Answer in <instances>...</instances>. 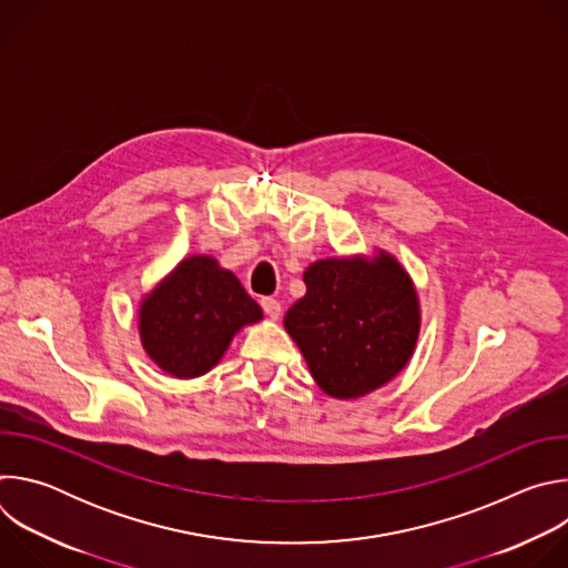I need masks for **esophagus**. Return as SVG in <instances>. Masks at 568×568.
I'll return each instance as SVG.
<instances>
[{
  "label": "esophagus",
  "mask_w": 568,
  "mask_h": 568,
  "mask_svg": "<svg viewBox=\"0 0 568 568\" xmlns=\"http://www.w3.org/2000/svg\"><path fill=\"white\" fill-rule=\"evenodd\" d=\"M261 305H263V312L270 316V318H278L281 316V303L272 296H265L261 298Z\"/></svg>",
  "instance_id": "obj_1"
}]
</instances>
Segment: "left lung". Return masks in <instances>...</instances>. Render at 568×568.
Returning a JSON list of instances; mask_svg holds the SVG:
<instances>
[{
    "instance_id": "left-lung-1",
    "label": "left lung",
    "mask_w": 568,
    "mask_h": 568,
    "mask_svg": "<svg viewBox=\"0 0 568 568\" xmlns=\"http://www.w3.org/2000/svg\"><path fill=\"white\" fill-rule=\"evenodd\" d=\"M307 292L285 314L312 377L333 397H359L409 362L418 328V296L390 256L328 258L305 270Z\"/></svg>"
}]
</instances>
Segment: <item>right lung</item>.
<instances>
[{"instance_id": "add662e5", "label": "right lung", "mask_w": 568, "mask_h": 568, "mask_svg": "<svg viewBox=\"0 0 568 568\" xmlns=\"http://www.w3.org/2000/svg\"><path fill=\"white\" fill-rule=\"evenodd\" d=\"M263 318L240 281L209 256L182 261L141 305L148 355L175 377H197L224 355L231 337Z\"/></svg>"}]
</instances>
